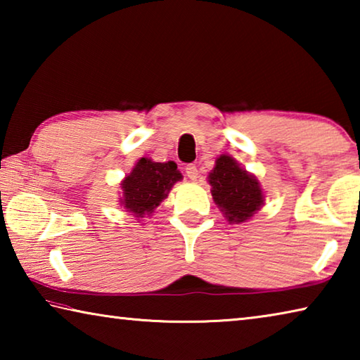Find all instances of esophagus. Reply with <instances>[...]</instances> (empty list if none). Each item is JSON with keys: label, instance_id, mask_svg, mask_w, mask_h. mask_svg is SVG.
<instances>
[{"label": "esophagus", "instance_id": "34e87169", "mask_svg": "<svg viewBox=\"0 0 360 360\" xmlns=\"http://www.w3.org/2000/svg\"><path fill=\"white\" fill-rule=\"evenodd\" d=\"M186 174L188 176L191 181H197L198 179V169L195 165H187L186 167Z\"/></svg>", "mask_w": 360, "mask_h": 360}]
</instances>
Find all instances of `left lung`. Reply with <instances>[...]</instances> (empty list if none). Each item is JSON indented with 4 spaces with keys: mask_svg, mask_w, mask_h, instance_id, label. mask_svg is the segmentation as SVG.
Returning <instances> with one entry per match:
<instances>
[{
    "mask_svg": "<svg viewBox=\"0 0 360 360\" xmlns=\"http://www.w3.org/2000/svg\"><path fill=\"white\" fill-rule=\"evenodd\" d=\"M208 182L212 200L230 224L248 222L265 205L259 179L227 154L216 158Z\"/></svg>",
    "mask_w": 360,
    "mask_h": 360,
    "instance_id": "1",
    "label": "left lung"
}]
</instances>
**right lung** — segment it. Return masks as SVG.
<instances>
[{"mask_svg": "<svg viewBox=\"0 0 360 360\" xmlns=\"http://www.w3.org/2000/svg\"><path fill=\"white\" fill-rule=\"evenodd\" d=\"M182 174L174 162H154L149 157H141L129 174L120 181L122 195L119 198L120 208L131 212L139 221L150 216L168 198L176 182Z\"/></svg>", "mask_w": 360, "mask_h": 360, "instance_id": "obj_1", "label": "right lung"}]
</instances>
